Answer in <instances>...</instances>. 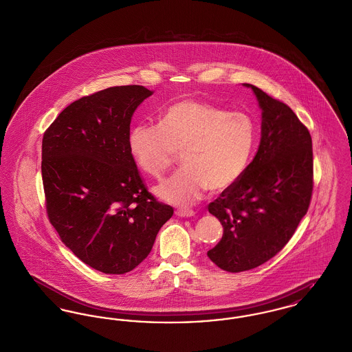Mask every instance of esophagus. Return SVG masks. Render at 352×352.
Returning a JSON list of instances; mask_svg holds the SVG:
<instances>
[{
	"label": "esophagus",
	"mask_w": 352,
	"mask_h": 352,
	"mask_svg": "<svg viewBox=\"0 0 352 352\" xmlns=\"http://www.w3.org/2000/svg\"><path fill=\"white\" fill-rule=\"evenodd\" d=\"M176 216H180V217H192L195 216V212L190 211V210H177L175 211Z\"/></svg>",
	"instance_id": "esophagus-1"
}]
</instances>
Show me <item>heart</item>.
<instances>
[{"mask_svg": "<svg viewBox=\"0 0 352 352\" xmlns=\"http://www.w3.org/2000/svg\"><path fill=\"white\" fill-rule=\"evenodd\" d=\"M256 125L244 112L184 98L170 104L160 124H139L129 133V151L146 175L160 179L182 153L183 168L155 188L175 206H189L204 192L234 184L250 164Z\"/></svg>", "mask_w": 352, "mask_h": 352, "instance_id": "1", "label": "heart"}]
</instances>
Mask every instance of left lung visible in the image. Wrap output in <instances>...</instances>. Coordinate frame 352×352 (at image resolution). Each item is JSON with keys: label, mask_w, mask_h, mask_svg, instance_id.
<instances>
[{"label": "left lung", "mask_w": 352, "mask_h": 352, "mask_svg": "<svg viewBox=\"0 0 352 352\" xmlns=\"http://www.w3.org/2000/svg\"><path fill=\"white\" fill-rule=\"evenodd\" d=\"M261 108V139L243 176L210 203L224 234L208 258L224 271L243 272L274 258L295 234L314 189L312 140L280 100L251 84Z\"/></svg>", "instance_id": "1"}]
</instances>
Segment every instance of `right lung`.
<instances>
[{"instance_id": "right-lung-1", "label": "right lung", "mask_w": 352, "mask_h": 352, "mask_svg": "<svg viewBox=\"0 0 352 352\" xmlns=\"http://www.w3.org/2000/svg\"><path fill=\"white\" fill-rule=\"evenodd\" d=\"M151 94L124 85L84 96L43 138L49 221L77 258L104 274L136 268L173 214L148 192L129 151L132 115Z\"/></svg>"}]
</instances>
